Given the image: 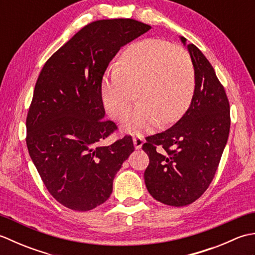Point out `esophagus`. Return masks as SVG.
<instances>
[{
    "instance_id": "1",
    "label": "esophagus",
    "mask_w": 255,
    "mask_h": 255,
    "mask_svg": "<svg viewBox=\"0 0 255 255\" xmlns=\"http://www.w3.org/2000/svg\"><path fill=\"white\" fill-rule=\"evenodd\" d=\"M132 141H133L134 148H136V149H140V148L142 147V144H143V139H142V137H141V136H133V138H132Z\"/></svg>"
}]
</instances>
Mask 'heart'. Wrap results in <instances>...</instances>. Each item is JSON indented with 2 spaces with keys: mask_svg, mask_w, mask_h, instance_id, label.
<instances>
[{
  "mask_svg": "<svg viewBox=\"0 0 255 255\" xmlns=\"http://www.w3.org/2000/svg\"><path fill=\"white\" fill-rule=\"evenodd\" d=\"M195 91V70L186 50L160 39H143L124 50L117 66L102 83V100L108 115L123 119L137 96L139 106L125 119L128 133L150 131L159 124L180 119Z\"/></svg>",
  "mask_w": 255,
  "mask_h": 255,
  "instance_id": "obj_1",
  "label": "heart"
}]
</instances>
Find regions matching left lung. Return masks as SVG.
Segmentation results:
<instances>
[{
  "mask_svg": "<svg viewBox=\"0 0 255 255\" xmlns=\"http://www.w3.org/2000/svg\"><path fill=\"white\" fill-rule=\"evenodd\" d=\"M195 70V91L188 110L165 131L145 138L150 163L144 183L154 199L186 206L213 181L230 130V106L214 68L198 48L186 44Z\"/></svg>",
  "mask_w": 255,
  "mask_h": 255,
  "instance_id": "8db88e82",
  "label": "left lung"
}]
</instances>
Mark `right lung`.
<instances>
[{
  "mask_svg": "<svg viewBox=\"0 0 255 255\" xmlns=\"http://www.w3.org/2000/svg\"><path fill=\"white\" fill-rule=\"evenodd\" d=\"M151 27L134 19L86 25L49 58L38 77L26 119V143L42 182L67 208L88 211L105 203L130 136L100 145L117 129L105 121L102 80L122 47Z\"/></svg>",
  "mask_w": 255,
  "mask_h": 255,
  "instance_id": "obj_1",
  "label": "right lung"
}]
</instances>
